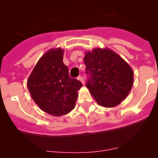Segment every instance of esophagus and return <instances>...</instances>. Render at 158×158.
<instances>
[{"label": "esophagus", "instance_id": "1", "mask_svg": "<svg viewBox=\"0 0 158 158\" xmlns=\"http://www.w3.org/2000/svg\"><path fill=\"white\" fill-rule=\"evenodd\" d=\"M78 79H79V81L81 82L82 84H84V78H83V77H82V76H79V77H78Z\"/></svg>", "mask_w": 158, "mask_h": 158}]
</instances>
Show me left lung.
Wrapping results in <instances>:
<instances>
[{
	"label": "left lung",
	"mask_w": 158,
	"mask_h": 158,
	"mask_svg": "<svg viewBox=\"0 0 158 158\" xmlns=\"http://www.w3.org/2000/svg\"><path fill=\"white\" fill-rule=\"evenodd\" d=\"M86 87L96 102L114 107L126 98L134 84V72L120 56L109 48H94L85 52Z\"/></svg>",
	"instance_id": "8db88e82"
}]
</instances>
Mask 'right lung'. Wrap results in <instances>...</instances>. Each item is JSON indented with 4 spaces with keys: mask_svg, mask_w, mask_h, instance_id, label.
I'll list each match as a JSON object with an SVG mask.
<instances>
[{
    "mask_svg": "<svg viewBox=\"0 0 158 158\" xmlns=\"http://www.w3.org/2000/svg\"><path fill=\"white\" fill-rule=\"evenodd\" d=\"M64 50L52 48L37 62L28 77L27 86L35 103L45 112L66 115L75 106L78 90L83 84L71 79L69 69L63 63Z\"/></svg>",
    "mask_w": 158,
    "mask_h": 158,
    "instance_id": "right-lung-1",
    "label": "right lung"
}]
</instances>
